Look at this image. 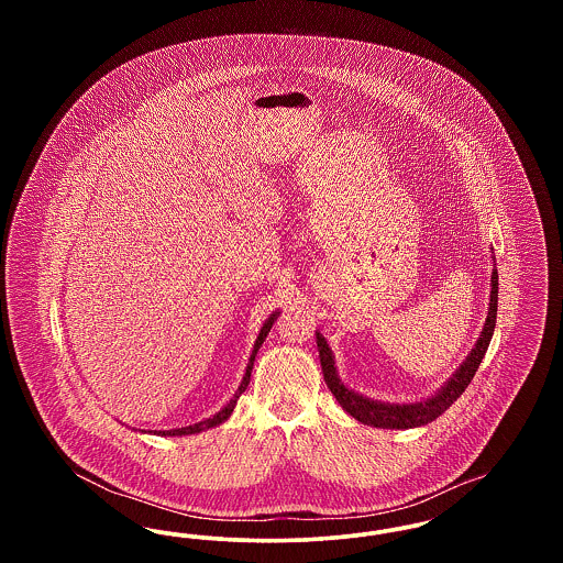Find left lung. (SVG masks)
<instances>
[{
  "instance_id": "obj_1",
  "label": "left lung",
  "mask_w": 563,
  "mask_h": 563,
  "mask_svg": "<svg viewBox=\"0 0 563 563\" xmlns=\"http://www.w3.org/2000/svg\"><path fill=\"white\" fill-rule=\"evenodd\" d=\"M496 312H498V272L494 269L492 272L489 310H487V319L483 324L482 338L477 340L475 349L466 356V361L455 372L454 377L427 401L411 402V405H388V402L369 401V399L352 393L340 382V377L335 374L331 349L327 346L321 333H317V346H319V356H321L324 382L338 402L349 411L352 418H356L363 424L379 427V429H413V427L429 424L432 420H437L445 409L452 407V402L464 393V388L475 377V372L479 369L485 350L489 346V340L494 335Z\"/></svg>"
}]
</instances>
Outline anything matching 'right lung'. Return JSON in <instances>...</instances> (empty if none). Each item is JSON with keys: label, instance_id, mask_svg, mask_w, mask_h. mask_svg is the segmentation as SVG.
I'll return each mask as SVG.
<instances>
[{"label": "right lung", "instance_id": "right-lung-1", "mask_svg": "<svg viewBox=\"0 0 563 563\" xmlns=\"http://www.w3.org/2000/svg\"><path fill=\"white\" fill-rule=\"evenodd\" d=\"M276 317H278V312H274L272 317H269L266 324L262 327V331H260V335H257V342H255V349H253V354H251V358H249V365H246V374L242 377L241 388H239V393L234 395V399L228 402L219 413H214L213 418H209V420H205V422H198V424H191V427H186V429H173V430H158V434L162 437H181V434H196V432H200V430L205 429H213L217 424H221V422H225L228 418H230V413L234 411V405L239 401V397H241L242 393L246 390V386H249V379H251V369H253V361H255V354H257V350L260 346L264 344V340H266V335H268L269 329H272V322L276 321Z\"/></svg>", "mask_w": 563, "mask_h": 563}]
</instances>
